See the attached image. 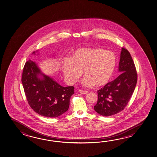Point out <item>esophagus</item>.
Masks as SVG:
<instances>
[{"mask_svg": "<svg viewBox=\"0 0 157 157\" xmlns=\"http://www.w3.org/2000/svg\"><path fill=\"white\" fill-rule=\"evenodd\" d=\"M79 93L82 94H88V92L87 91L79 90Z\"/></svg>", "mask_w": 157, "mask_h": 157, "instance_id": "1", "label": "esophagus"}]
</instances>
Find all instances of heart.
<instances>
[{
	"mask_svg": "<svg viewBox=\"0 0 157 157\" xmlns=\"http://www.w3.org/2000/svg\"><path fill=\"white\" fill-rule=\"evenodd\" d=\"M116 66V57L111 51L101 48H82L77 50L70 59L63 64L64 77L67 82H77L84 72L82 85L92 87L106 84Z\"/></svg>",
	"mask_w": 157,
	"mask_h": 157,
	"instance_id": "obj_1",
	"label": "heart"
}]
</instances>
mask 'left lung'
<instances>
[{
  "label": "left lung",
  "instance_id": "left-lung-1",
  "mask_svg": "<svg viewBox=\"0 0 157 157\" xmlns=\"http://www.w3.org/2000/svg\"><path fill=\"white\" fill-rule=\"evenodd\" d=\"M118 71L121 75L98 90V99L94 106L96 113L110 116L121 112L126 107L135 90L137 73L129 51H121Z\"/></svg>",
  "mask_w": 157,
  "mask_h": 157
}]
</instances>
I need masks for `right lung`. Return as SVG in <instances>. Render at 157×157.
I'll return each instance as SVG.
<instances>
[{
  "instance_id": "right-lung-1",
  "label": "right lung",
  "mask_w": 157,
  "mask_h": 157,
  "mask_svg": "<svg viewBox=\"0 0 157 157\" xmlns=\"http://www.w3.org/2000/svg\"><path fill=\"white\" fill-rule=\"evenodd\" d=\"M40 74L43 79L38 77ZM21 82L29 104L39 115L57 117L68 110L71 97L75 94L74 86H62L42 74L35 62L30 59L24 67Z\"/></svg>"
}]
</instances>
